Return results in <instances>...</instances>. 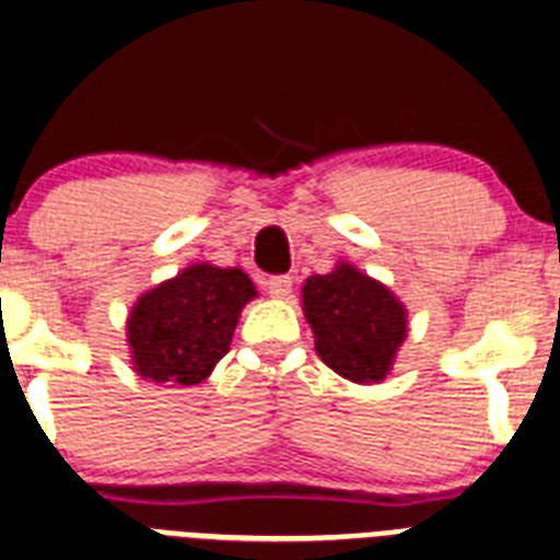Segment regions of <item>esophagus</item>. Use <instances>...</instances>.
<instances>
[{"label":"esophagus","mask_w":560,"mask_h":560,"mask_svg":"<svg viewBox=\"0 0 560 560\" xmlns=\"http://www.w3.org/2000/svg\"><path fill=\"white\" fill-rule=\"evenodd\" d=\"M266 291H269L275 300H289V296H291V277H285V275L269 277V280H266Z\"/></svg>","instance_id":"1"}]
</instances>
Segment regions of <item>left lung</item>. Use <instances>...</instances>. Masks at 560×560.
<instances>
[{"label":"left lung","instance_id":"obj_1","mask_svg":"<svg viewBox=\"0 0 560 560\" xmlns=\"http://www.w3.org/2000/svg\"><path fill=\"white\" fill-rule=\"evenodd\" d=\"M302 314L314 330L316 355L352 383H381L408 338V307L388 285L350 260L302 285Z\"/></svg>","mask_w":560,"mask_h":560}]
</instances>
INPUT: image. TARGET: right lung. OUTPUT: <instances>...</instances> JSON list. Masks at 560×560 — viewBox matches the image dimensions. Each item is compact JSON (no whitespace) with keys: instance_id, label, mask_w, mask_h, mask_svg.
Here are the masks:
<instances>
[{"instance_id":"1","label":"right lung","mask_w":560,"mask_h":560,"mask_svg":"<svg viewBox=\"0 0 560 560\" xmlns=\"http://www.w3.org/2000/svg\"><path fill=\"white\" fill-rule=\"evenodd\" d=\"M258 296L238 266L191 264L143 291L127 316V347L138 377L188 388L208 381L228 355L246 302Z\"/></svg>"}]
</instances>
